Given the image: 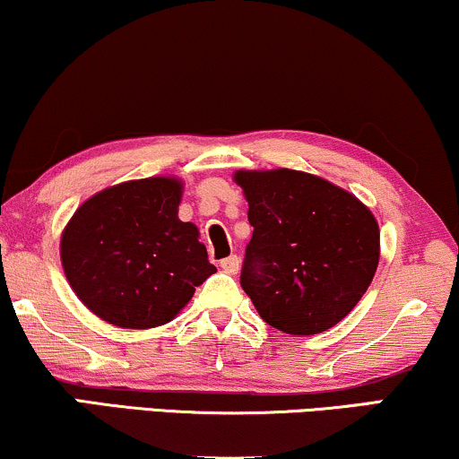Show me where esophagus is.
I'll use <instances>...</instances> for the list:
<instances>
[{
    "mask_svg": "<svg viewBox=\"0 0 459 459\" xmlns=\"http://www.w3.org/2000/svg\"><path fill=\"white\" fill-rule=\"evenodd\" d=\"M220 267H222L226 273L235 275L237 272H239V258H237V256H226V258H222V261H220Z\"/></svg>",
    "mask_w": 459,
    "mask_h": 459,
    "instance_id": "esophagus-1",
    "label": "esophagus"
}]
</instances>
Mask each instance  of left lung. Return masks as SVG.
<instances>
[{
    "mask_svg": "<svg viewBox=\"0 0 459 459\" xmlns=\"http://www.w3.org/2000/svg\"><path fill=\"white\" fill-rule=\"evenodd\" d=\"M254 226L241 289L261 318L290 335L338 325L372 282L378 224L342 187L301 170H239Z\"/></svg>",
    "mask_w": 459,
    "mask_h": 459,
    "instance_id": "left-lung-1",
    "label": "left lung"
}]
</instances>
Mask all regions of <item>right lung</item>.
I'll return each instance as SVG.
<instances>
[{
	"instance_id": "1",
	"label": "right lung",
	"mask_w": 459,
	"mask_h": 459,
	"mask_svg": "<svg viewBox=\"0 0 459 459\" xmlns=\"http://www.w3.org/2000/svg\"><path fill=\"white\" fill-rule=\"evenodd\" d=\"M181 184L126 181L82 203L62 235V264L79 299L110 325L169 323L215 267L198 229L177 218Z\"/></svg>"
}]
</instances>
